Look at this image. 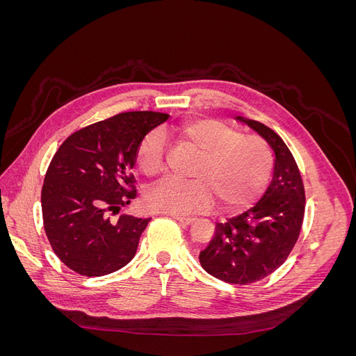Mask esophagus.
I'll return each instance as SVG.
<instances>
[{"label": "esophagus", "mask_w": 356, "mask_h": 356, "mask_svg": "<svg viewBox=\"0 0 356 356\" xmlns=\"http://www.w3.org/2000/svg\"><path fill=\"white\" fill-rule=\"evenodd\" d=\"M174 218H175L178 222L184 224V225H190V224H193V222L196 221L195 218H188V217H178V215H174Z\"/></svg>", "instance_id": "obj_1"}]
</instances>
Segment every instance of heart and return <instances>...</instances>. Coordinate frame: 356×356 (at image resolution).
Returning a JSON list of instances; mask_svg holds the SVG:
<instances>
[{
	"label": "heart",
	"instance_id": "obj_1",
	"mask_svg": "<svg viewBox=\"0 0 356 356\" xmlns=\"http://www.w3.org/2000/svg\"><path fill=\"white\" fill-rule=\"evenodd\" d=\"M175 141L199 153L188 181L168 178L147 195L153 211L190 215L208 211L215 197L227 212L241 211L258 200L273 172V154L264 139L242 135L218 120H196L172 131ZM166 145L156 132L147 134L136 147L138 169L148 178L165 169Z\"/></svg>",
	"mask_w": 356,
	"mask_h": 356
}]
</instances>
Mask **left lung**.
I'll return each instance as SVG.
<instances>
[{
	"label": "left lung",
	"instance_id": "8db88e82",
	"mask_svg": "<svg viewBox=\"0 0 356 356\" xmlns=\"http://www.w3.org/2000/svg\"><path fill=\"white\" fill-rule=\"evenodd\" d=\"M238 120L252 127L273 149V179L255 207L215 225L213 238L199 260L220 281L248 285L285 263L298 239L306 197L298 166L282 138L263 123L243 117Z\"/></svg>",
	"mask_w": 356,
	"mask_h": 356
}]
</instances>
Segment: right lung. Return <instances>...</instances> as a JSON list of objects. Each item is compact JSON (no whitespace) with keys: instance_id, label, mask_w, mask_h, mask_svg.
Returning a JSON list of instances; mask_svg holds the SVG:
<instances>
[{"instance_id":"obj_1","label":"right lung","mask_w":356,"mask_h":356,"mask_svg":"<svg viewBox=\"0 0 356 356\" xmlns=\"http://www.w3.org/2000/svg\"><path fill=\"white\" fill-rule=\"evenodd\" d=\"M154 111H129L70 135L53 156L41 190L42 222L59 260L83 276H104L124 267L152 218L117 212L136 197V147L166 122Z\"/></svg>"}]
</instances>
